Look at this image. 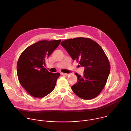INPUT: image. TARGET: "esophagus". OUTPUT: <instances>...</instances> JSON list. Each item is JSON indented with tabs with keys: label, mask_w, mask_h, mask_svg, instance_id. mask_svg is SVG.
<instances>
[{
	"label": "esophagus",
	"mask_w": 131,
	"mask_h": 131,
	"mask_svg": "<svg viewBox=\"0 0 131 131\" xmlns=\"http://www.w3.org/2000/svg\"><path fill=\"white\" fill-rule=\"evenodd\" d=\"M61 74H62V75H63V76H67V75H68V73H63V72H61Z\"/></svg>",
	"instance_id": "1"
}]
</instances>
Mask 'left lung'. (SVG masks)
Segmentation results:
<instances>
[{"label": "left lung", "mask_w": 131, "mask_h": 131, "mask_svg": "<svg viewBox=\"0 0 131 131\" xmlns=\"http://www.w3.org/2000/svg\"><path fill=\"white\" fill-rule=\"evenodd\" d=\"M65 48L73 60L84 67V74L77 73V82L71 86L72 91L83 100L97 96L107 82L110 71L108 59L101 47L90 38H75L62 41Z\"/></svg>", "instance_id": "left-lung-1"}]
</instances>
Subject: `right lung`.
Returning a JSON list of instances; mask_svg holds the SVG:
<instances>
[{"instance_id":"1","label":"right lung","mask_w":131,"mask_h":131,"mask_svg":"<svg viewBox=\"0 0 131 131\" xmlns=\"http://www.w3.org/2000/svg\"><path fill=\"white\" fill-rule=\"evenodd\" d=\"M61 40H42L27 47L17 63V74L21 85L34 97L47 96L55 88L60 74L52 73L45 67L46 60Z\"/></svg>"}]
</instances>
